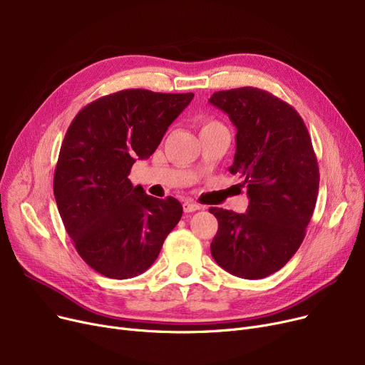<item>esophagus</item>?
Masks as SVG:
<instances>
[{"instance_id":"1","label":"esophagus","mask_w":365,"mask_h":365,"mask_svg":"<svg viewBox=\"0 0 365 365\" xmlns=\"http://www.w3.org/2000/svg\"><path fill=\"white\" fill-rule=\"evenodd\" d=\"M183 210H185V213H194V212H197V210H201V205L186 200V201H183Z\"/></svg>"}]
</instances>
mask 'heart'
<instances>
[{"label": "heart", "mask_w": 365, "mask_h": 365, "mask_svg": "<svg viewBox=\"0 0 365 365\" xmlns=\"http://www.w3.org/2000/svg\"><path fill=\"white\" fill-rule=\"evenodd\" d=\"M213 123H215V121H208V123H205V124H204V127H205V125H208V124H213Z\"/></svg>", "instance_id": "obj_1"}]
</instances>
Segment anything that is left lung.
I'll use <instances>...</instances> for the list:
<instances>
[{
	"mask_svg": "<svg viewBox=\"0 0 365 365\" xmlns=\"http://www.w3.org/2000/svg\"><path fill=\"white\" fill-rule=\"evenodd\" d=\"M237 128L232 175L247 187V213L210 208L219 222L210 250L225 271L245 279L271 275L306 235L319 186L309 131L297 110L266 90L241 87L208 101Z\"/></svg>",
	"mask_w": 365,
	"mask_h": 365,
	"instance_id": "8db88e82",
	"label": "left lung"
}]
</instances>
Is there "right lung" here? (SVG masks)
Returning a JSON list of instances; mask_svg holds the SVG:
<instances>
[{
  "label": "right lung",
  "mask_w": 365,
  "mask_h": 365,
  "mask_svg": "<svg viewBox=\"0 0 365 365\" xmlns=\"http://www.w3.org/2000/svg\"><path fill=\"white\" fill-rule=\"evenodd\" d=\"M194 93L128 88L84 106L72 120L54 170L53 190L68 235L83 260L108 278L143 274L183 213L128 179L149 158Z\"/></svg>",
  "instance_id": "right-lung-1"
}]
</instances>
